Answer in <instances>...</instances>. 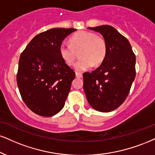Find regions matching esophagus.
Wrapping results in <instances>:
<instances>
[{"label":"esophagus","mask_w":155,"mask_h":155,"mask_svg":"<svg viewBox=\"0 0 155 155\" xmlns=\"http://www.w3.org/2000/svg\"><path fill=\"white\" fill-rule=\"evenodd\" d=\"M76 76L77 78H82V74L80 72H76Z\"/></svg>","instance_id":"esophagus-1"}]
</instances>
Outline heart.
I'll use <instances>...</instances> for the list:
<instances>
[{
    "instance_id": "obj_1",
    "label": "heart",
    "mask_w": 155,
    "mask_h": 155,
    "mask_svg": "<svg viewBox=\"0 0 155 155\" xmlns=\"http://www.w3.org/2000/svg\"><path fill=\"white\" fill-rule=\"evenodd\" d=\"M71 45L62 42L59 46L60 56L68 66H71L76 58V51L80 50L81 59L74 64L76 71H85L103 62L107 55V45L101 37L92 31H80L70 39Z\"/></svg>"
}]
</instances>
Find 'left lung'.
Here are the masks:
<instances>
[{"label": "left lung", "instance_id": "8db88e82", "mask_svg": "<svg viewBox=\"0 0 155 155\" xmlns=\"http://www.w3.org/2000/svg\"><path fill=\"white\" fill-rule=\"evenodd\" d=\"M89 29L104 37L107 55L96 70L83 74L84 90L94 110L107 113L127 97L136 76V56L128 40L114 27L102 25Z\"/></svg>", "mask_w": 155, "mask_h": 155}]
</instances>
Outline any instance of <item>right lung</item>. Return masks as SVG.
Wrapping results in <instances>:
<instances>
[{
    "instance_id": "right-lung-1",
    "label": "right lung",
    "mask_w": 155,
    "mask_h": 155,
    "mask_svg": "<svg viewBox=\"0 0 155 155\" xmlns=\"http://www.w3.org/2000/svg\"><path fill=\"white\" fill-rule=\"evenodd\" d=\"M76 29L53 28L37 35L20 56L16 81L24 103L44 117L64 107L75 72L59 54L63 40Z\"/></svg>"
}]
</instances>
